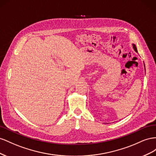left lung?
Segmentation results:
<instances>
[{"instance_id": "left-lung-1", "label": "left lung", "mask_w": 156, "mask_h": 156, "mask_svg": "<svg viewBox=\"0 0 156 156\" xmlns=\"http://www.w3.org/2000/svg\"><path fill=\"white\" fill-rule=\"evenodd\" d=\"M133 48H134V50L137 52V50H136V46H135V44H133Z\"/></svg>"}]
</instances>
